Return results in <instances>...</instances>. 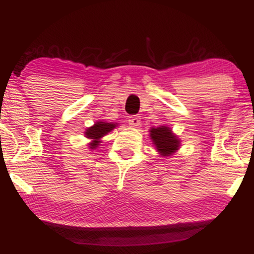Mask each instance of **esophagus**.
Here are the masks:
<instances>
[{"label": "esophagus", "mask_w": 254, "mask_h": 254, "mask_svg": "<svg viewBox=\"0 0 254 254\" xmlns=\"http://www.w3.org/2000/svg\"><path fill=\"white\" fill-rule=\"evenodd\" d=\"M128 123H129L130 127H137L140 126L141 124V118L138 116H131L129 117V119H128Z\"/></svg>", "instance_id": "esophagus-1"}]
</instances>
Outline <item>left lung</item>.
<instances>
[{"label":"left lung","mask_w":254,"mask_h":254,"mask_svg":"<svg viewBox=\"0 0 254 254\" xmlns=\"http://www.w3.org/2000/svg\"><path fill=\"white\" fill-rule=\"evenodd\" d=\"M149 136L155 145V149L162 157H170L179 150L182 141L173 133L169 126L151 127L149 129Z\"/></svg>","instance_id":"left-lung-1"}]
</instances>
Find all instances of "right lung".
I'll return each instance as SVG.
<instances>
[{"mask_svg":"<svg viewBox=\"0 0 254 254\" xmlns=\"http://www.w3.org/2000/svg\"><path fill=\"white\" fill-rule=\"evenodd\" d=\"M118 127L117 123H107L105 120H98L92 125L91 127H88L84 131V136L89 138L90 142L88 143L89 149H97L99 147V143H102V138L112 131L114 128Z\"/></svg>","mask_w":254,"mask_h":254,"instance_id":"right-lung-1","label":"right lung"}]
</instances>
